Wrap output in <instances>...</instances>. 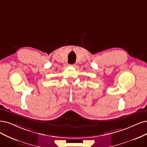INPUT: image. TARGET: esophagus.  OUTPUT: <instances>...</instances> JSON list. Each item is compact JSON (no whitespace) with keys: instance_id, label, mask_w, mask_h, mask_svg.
<instances>
[{"instance_id":"34e87169","label":"esophagus","mask_w":147,"mask_h":147,"mask_svg":"<svg viewBox=\"0 0 147 147\" xmlns=\"http://www.w3.org/2000/svg\"><path fill=\"white\" fill-rule=\"evenodd\" d=\"M69 66H71V67H75V64H69Z\"/></svg>"}]
</instances>
